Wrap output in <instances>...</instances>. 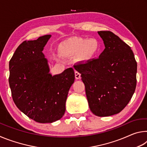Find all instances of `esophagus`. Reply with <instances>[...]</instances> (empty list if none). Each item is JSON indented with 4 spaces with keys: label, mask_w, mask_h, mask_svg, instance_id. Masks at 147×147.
<instances>
[{
    "label": "esophagus",
    "mask_w": 147,
    "mask_h": 147,
    "mask_svg": "<svg viewBox=\"0 0 147 147\" xmlns=\"http://www.w3.org/2000/svg\"><path fill=\"white\" fill-rule=\"evenodd\" d=\"M74 74H75V78L76 79L80 78V73L78 71H75V72H74Z\"/></svg>",
    "instance_id": "esophagus-1"
}]
</instances>
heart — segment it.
Masks as SVG:
<instances>
[{
  "label": "heart",
  "instance_id": "1",
  "mask_svg": "<svg viewBox=\"0 0 147 147\" xmlns=\"http://www.w3.org/2000/svg\"><path fill=\"white\" fill-rule=\"evenodd\" d=\"M65 51L69 54H76L81 51L83 59H89L98 53L99 45L95 39L78 38L72 40L64 47Z\"/></svg>",
  "mask_w": 147,
  "mask_h": 147
}]
</instances>
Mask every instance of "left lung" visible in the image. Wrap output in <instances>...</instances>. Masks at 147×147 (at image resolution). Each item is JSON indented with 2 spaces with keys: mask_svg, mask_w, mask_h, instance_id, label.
I'll list each match as a JSON object with an SVG mask.
<instances>
[{
  "mask_svg": "<svg viewBox=\"0 0 147 147\" xmlns=\"http://www.w3.org/2000/svg\"><path fill=\"white\" fill-rule=\"evenodd\" d=\"M105 49L99 58L74 65L81 73L89 108L98 117L119 113L136 88L137 62L130 47L110 31L98 32Z\"/></svg>",
  "mask_w": 147,
  "mask_h": 147,
  "instance_id": "obj_1",
  "label": "left lung"
}]
</instances>
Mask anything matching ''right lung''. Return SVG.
Here are the masks:
<instances>
[{
	"label": "right lung",
	"mask_w": 147,
	"mask_h": 147,
	"mask_svg": "<svg viewBox=\"0 0 147 147\" xmlns=\"http://www.w3.org/2000/svg\"><path fill=\"white\" fill-rule=\"evenodd\" d=\"M51 35L23 41L9 63V84L14 103L22 112L40 123H53L65 111L69 89L74 81L73 68L52 76L42 53Z\"/></svg>",
	"instance_id": "obj_1"
}]
</instances>
